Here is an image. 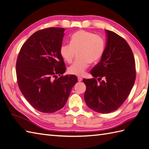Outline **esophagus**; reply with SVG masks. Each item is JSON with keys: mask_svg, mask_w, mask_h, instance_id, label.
<instances>
[{"mask_svg": "<svg viewBox=\"0 0 149 149\" xmlns=\"http://www.w3.org/2000/svg\"><path fill=\"white\" fill-rule=\"evenodd\" d=\"M82 79H83V78H82L79 77H78V81H82Z\"/></svg>", "mask_w": 149, "mask_h": 149, "instance_id": "obj_1", "label": "esophagus"}]
</instances>
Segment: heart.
Segmentation results:
<instances>
[{
	"label": "heart",
	"mask_w": 149,
	"mask_h": 149,
	"mask_svg": "<svg viewBox=\"0 0 149 149\" xmlns=\"http://www.w3.org/2000/svg\"><path fill=\"white\" fill-rule=\"evenodd\" d=\"M104 39L93 33L81 30L71 36L70 44L61 46L60 54L68 63H71L77 56L74 63L68 68L71 74L82 76L85 74L90 63H95L99 61L104 51Z\"/></svg>",
	"instance_id": "heart-1"
}]
</instances>
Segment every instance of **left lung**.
Segmentation results:
<instances>
[{
    "label": "left lung",
    "instance_id": "left-lung-1",
    "mask_svg": "<svg viewBox=\"0 0 149 149\" xmlns=\"http://www.w3.org/2000/svg\"><path fill=\"white\" fill-rule=\"evenodd\" d=\"M107 42L100 62L90 71L92 79H83L87 106L97 112H113L125 102L135 81V61L125 40L106 30ZM98 81L104 79L98 83Z\"/></svg>",
    "mask_w": 149,
    "mask_h": 149
}]
</instances>
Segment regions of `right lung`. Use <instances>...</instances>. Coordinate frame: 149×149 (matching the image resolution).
<instances>
[{"label":"right lung","mask_w":149,"mask_h":149,"mask_svg":"<svg viewBox=\"0 0 149 149\" xmlns=\"http://www.w3.org/2000/svg\"><path fill=\"white\" fill-rule=\"evenodd\" d=\"M64 30L49 28L34 33L24 43L16 61L21 93L35 109L44 113L63 108L78 81L75 75H63L66 66L60 49Z\"/></svg>","instance_id":"right-lung-1"}]
</instances>
